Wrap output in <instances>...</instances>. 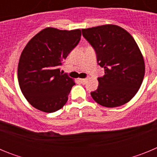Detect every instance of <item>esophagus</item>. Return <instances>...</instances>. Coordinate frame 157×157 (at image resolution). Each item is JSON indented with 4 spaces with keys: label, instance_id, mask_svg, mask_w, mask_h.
<instances>
[{
    "label": "esophagus",
    "instance_id": "34e87169",
    "mask_svg": "<svg viewBox=\"0 0 157 157\" xmlns=\"http://www.w3.org/2000/svg\"><path fill=\"white\" fill-rule=\"evenodd\" d=\"M86 78H79V81L81 82L82 84H85L86 82Z\"/></svg>",
    "mask_w": 157,
    "mask_h": 157
}]
</instances>
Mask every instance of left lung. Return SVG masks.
<instances>
[{"label":"left lung","instance_id":"left-lung-1","mask_svg":"<svg viewBox=\"0 0 157 157\" xmlns=\"http://www.w3.org/2000/svg\"><path fill=\"white\" fill-rule=\"evenodd\" d=\"M83 37L94 47L98 63L105 69L98 78L93 99L107 108L121 106L138 93L145 75V61L130 33L117 25L82 29Z\"/></svg>","mask_w":157,"mask_h":157}]
</instances>
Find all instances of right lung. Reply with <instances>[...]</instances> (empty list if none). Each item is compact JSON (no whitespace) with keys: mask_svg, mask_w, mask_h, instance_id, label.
I'll return each instance as SVG.
<instances>
[{"mask_svg":"<svg viewBox=\"0 0 157 157\" xmlns=\"http://www.w3.org/2000/svg\"><path fill=\"white\" fill-rule=\"evenodd\" d=\"M81 30L47 27L37 33L23 48L18 65V81L25 98L44 112L58 111L67 103L75 84L60 72V66L78 44Z\"/></svg>","mask_w":157,"mask_h":157,"instance_id":"right-lung-1","label":"right lung"}]
</instances>
